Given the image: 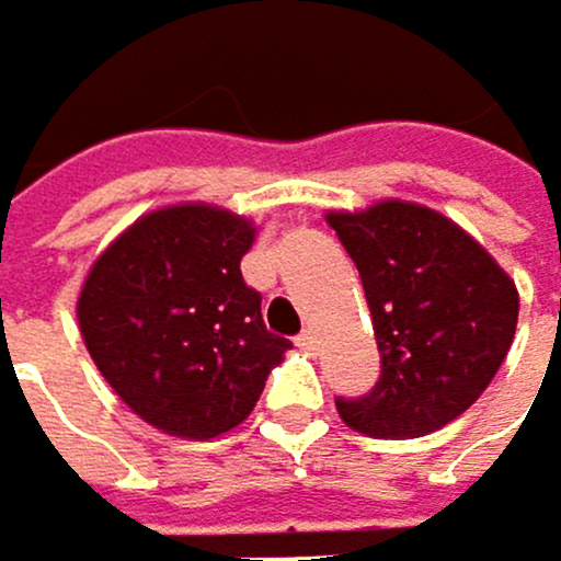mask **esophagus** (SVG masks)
<instances>
[{"label": "esophagus", "mask_w": 561, "mask_h": 561, "mask_svg": "<svg viewBox=\"0 0 561 561\" xmlns=\"http://www.w3.org/2000/svg\"><path fill=\"white\" fill-rule=\"evenodd\" d=\"M296 344H299L302 351H317L320 341H317V333H313V330H302V333L296 336Z\"/></svg>", "instance_id": "34e87169"}]
</instances>
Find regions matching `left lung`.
<instances>
[{"instance_id": "obj_1", "label": "left lung", "mask_w": 561, "mask_h": 561, "mask_svg": "<svg viewBox=\"0 0 561 561\" xmlns=\"http://www.w3.org/2000/svg\"><path fill=\"white\" fill-rule=\"evenodd\" d=\"M354 259L381 378L336 412L375 439H415L463 415L497 375L518 327V289L449 217L402 201L330 214Z\"/></svg>"}]
</instances>
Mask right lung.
Returning a JSON list of instances; mask_svg holds the SVG:
<instances>
[{"instance_id":"1","label":"right lung","mask_w":561,"mask_h":561,"mask_svg":"<svg viewBox=\"0 0 561 561\" xmlns=\"http://www.w3.org/2000/svg\"><path fill=\"white\" fill-rule=\"evenodd\" d=\"M255 228L207 204L136 220L88 275L78 320L122 402L170 436L214 439L252 415L293 347L241 278Z\"/></svg>"}]
</instances>
